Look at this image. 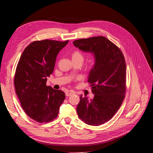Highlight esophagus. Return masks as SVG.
<instances>
[{
    "label": "esophagus",
    "mask_w": 153,
    "mask_h": 153,
    "mask_svg": "<svg viewBox=\"0 0 153 153\" xmlns=\"http://www.w3.org/2000/svg\"><path fill=\"white\" fill-rule=\"evenodd\" d=\"M74 94H75V92L73 91H66L65 92V94L66 96H70Z\"/></svg>",
    "instance_id": "obj_1"
}]
</instances>
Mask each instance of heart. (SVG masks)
I'll return each instance as SVG.
<instances>
[{"mask_svg":"<svg viewBox=\"0 0 153 153\" xmlns=\"http://www.w3.org/2000/svg\"><path fill=\"white\" fill-rule=\"evenodd\" d=\"M72 59H79L83 60V56L79 51H75L72 54Z\"/></svg>","mask_w":153,"mask_h":153,"instance_id":"b5f03b06","label":"heart"}]
</instances>
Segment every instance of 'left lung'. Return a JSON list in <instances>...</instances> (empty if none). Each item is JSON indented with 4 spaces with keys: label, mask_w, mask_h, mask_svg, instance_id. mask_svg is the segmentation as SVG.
<instances>
[{
    "label": "left lung",
    "mask_w": 153,
    "mask_h": 153,
    "mask_svg": "<svg viewBox=\"0 0 153 153\" xmlns=\"http://www.w3.org/2000/svg\"><path fill=\"white\" fill-rule=\"evenodd\" d=\"M73 44L81 51L93 53L95 58L88 77L94 97L88 100L81 95L77 112L85 123L98 126L114 116L124 100L126 63L123 54L103 36L78 39Z\"/></svg>",
    "instance_id": "left-lung-1"
}]
</instances>
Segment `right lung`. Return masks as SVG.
<instances>
[{
	"label": "right lung",
	"instance_id": "add662e5",
	"mask_svg": "<svg viewBox=\"0 0 153 153\" xmlns=\"http://www.w3.org/2000/svg\"><path fill=\"white\" fill-rule=\"evenodd\" d=\"M45 39L33 41L23 51L14 77L15 92L26 114L39 123L56 118L65 94L46 86L57 54L68 44Z\"/></svg>",
	"mask_w": 153,
	"mask_h": 153
}]
</instances>
